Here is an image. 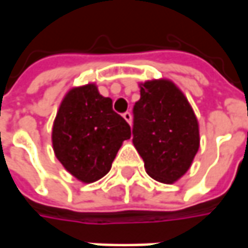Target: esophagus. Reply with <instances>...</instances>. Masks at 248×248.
<instances>
[{"instance_id": "34e87169", "label": "esophagus", "mask_w": 248, "mask_h": 248, "mask_svg": "<svg viewBox=\"0 0 248 248\" xmlns=\"http://www.w3.org/2000/svg\"><path fill=\"white\" fill-rule=\"evenodd\" d=\"M124 121L127 122V124H131V121H133V117H131V113H129V111H126V113L124 114Z\"/></svg>"}]
</instances>
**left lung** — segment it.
Here are the masks:
<instances>
[{
  "label": "left lung",
  "mask_w": 248,
  "mask_h": 248,
  "mask_svg": "<svg viewBox=\"0 0 248 248\" xmlns=\"http://www.w3.org/2000/svg\"><path fill=\"white\" fill-rule=\"evenodd\" d=\"M140 87V98L133 108V143L153 179L177 182L199 149L198 119L174 82L153 79Z\"/></svg>",
  "instance_id": "obj_1"
}]
</instances>
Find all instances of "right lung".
<instances>
[{
	"label": "right lung",
	"instance_id": "1",
	"mask_svg": "<svg viewBox=\"0 0 248 248\" xmlns=\"http://www.w3.org/2000/svg\"><path fill=\"white\" fill-rule=\"evenodd\" d=\"M130 137L129 124L114 111L111 98L102 97L94 83L66 93L51 131L57 159L83 183L105 177Z\"/></svg>",
	"mask_w": 248,
	"mask_h": 248
}]
</instances>
